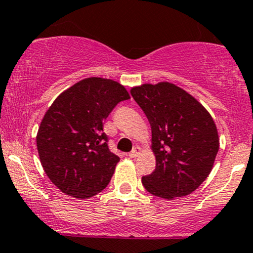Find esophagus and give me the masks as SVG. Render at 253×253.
<instances>
[{
    "mask_svg": "<svg viewBox=\"0 0 253 253\" xmlns=\"http://www.w3.org/2000/svg\"><path fill=\"white\" fill-rule=\"evenodd\" d=\"M140 153H141V148L138 147V146H135V147L132 150V152L129 153V157L130 158H136V157H139Z\"/></svg>",
    "mask_w": 253,
    "mask_h": 253,
    "instance_id": "esophagus-1",
    "label": "esophagus"
}]
</instances>
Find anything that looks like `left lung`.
I'll list each match as a JSON object with an SVG mask.
<instances>
[{
    "label": "left lung",
    "instance_id": "8db88e82",
    "mask_svg": "<svg viewBox=\"0 0 253 253\" xmlns=\"http://www.w3.org/2000/svg\"><path fill=\"white\" fill-rule=\"evenodd\" d=\"M130 94L150 121L151 150L156 156V169L142 176V185L167 200L188 196L211 173L219 150L211 114L171 82L132 87Z\"/></svg>",
    "mask_w": 253,
    "mask_h": 253
}]
</instances>
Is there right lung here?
Returning <instances> with one entry per match:
<instances>
[{"instance_id": "obj_1", "label": "right lung", "mask_w": 253, "mask_h": 253, "mask_svg": "<svg viewBox=\"0 0 253 253\" xmlns=\"http://www.w3.org/2000/svg\"><path fill=\"white\" fill-rule=\"evenodd\" d=\"M129 97L119 82L93 77L54 100L40 124L36 146L45 174L61 192L88 199L107 186L120 158L108 150L102 123Z\"/></svg>"}]
</instances>
